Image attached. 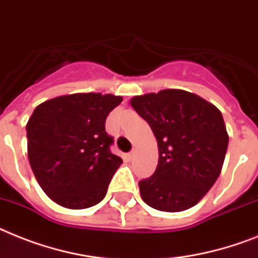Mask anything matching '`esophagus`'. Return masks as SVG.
<instances>
[{"instance_id": "obj_1", "label": "esophagus", "mask_w": 258, "mask_h": 258, "mask_svg": "<svg viewBox=\"0 0 258 258\" xmlns=\"http://www.w3.org/2000/svg\"><path fill=\"white\" fill-rule=\"evenodd\" d=\"M134 156H135V152H134V151H131V152H130V154L127 155V158H128L130 160H131V159H134Z\"/></svg>"}]
</instances>
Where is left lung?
Returning a JSON list of instances; mask_svg holds the SVG:
<instances>
[{"instance_id": "1", "label": "left lung", "mask_w": 258, "mask_h": 258, "mask_svg": "<svg viewBox=\"0 0 258 258\" xmlns=\"http://www.w3.org/2000/svg\"><path fill=\"white\" fill-rule=\"evenodd\" d=\"M134 110L158 140L152 176L139 181L143 202L163 212H181L205 196L221 172L228 134L219 108L184 90L134 96Z\"/></svg>"}]
</instances>
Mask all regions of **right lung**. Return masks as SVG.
<instances>
[{
    "instance_id": "1",
    "label": "right lung",
    "mask_w": 258,
    "mask_h": 258,
    "mask_svg": "<svg viewBox=\"0 0 258 258\" xmlns=\"http://www.w3.org/2000/svg\"><path fill=\"white\" fill-rule=\"evenodd\" d=\"M122 96L87 93L46 100L26 125L27 155L47 196L70 209L98 204L123 160L111 152L106 118Z\"/></svg>"
}]
</instances>
